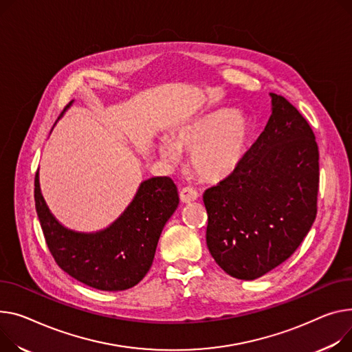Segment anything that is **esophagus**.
I'll use <instances>...</instances> for the list:
<instances>
[{
  "label": "esophagus",
  "mask_w": 352,
  "mask_h": 352,
  "mask_svg": "<svg viewBox=\"0 0 352 352\" xmlns=\"http://www.w3.org/2000/svg\"><path fill=\"white\" fill-rule=\"evenodd\" d=\"M197 198H198V192L194 188H191V186H184V188L179 191V199L184 204L192 202Z\"/></svg>",
  "instance_id": "34e87169"
}]
</instances>
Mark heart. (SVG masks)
<instances>
[{
    "mask_svg": "<svg viewBox=\"0 0 352 352\" xmlns=\"http://www.w3.org/2000/svg\"><path fill=\"white\" fill-rule=\"evenodd\" d=\"M250 140V123L242 113L218 110L184 126L173 142L161 140L160 154L175 160L178 151L191 153V166L205 181H221L235 173Z\"/></svg>",
    "mask_w": 352,
    "mask_h": 352,
    "instance_id": "1",
    "label": "heart"
}]
</instances>
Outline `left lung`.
Masks as SVG:
<instances>
[{
    "label": "left lung",
    "mask_w": 352,
    "mask_h": 352,
    "mask_svg": "<svg viewBox=\"0 0 352 352\" xmlns=\"http://www.w3.org/2000/svg\"><path fill=\"white\" fill-rule=\"evenodd\" d=\"M270 98V119L238 170L204 194L208 249L221 269L241 280L287 261L317 215L314 133L289 100Z\"/></svg>",
    "instance_id": "8db88e82"
}]
</instances>
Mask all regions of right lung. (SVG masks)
Segmentation results:
<instances>
[{
	"label": "right lung",
	"mask_w": 352,
	"mask_h": 352,
	"mask_svg": "<svg viewBox=\"0 0 352 352\" xmlns=\"http://www.w3.org/2000/svg\"><path fill=\"white\" fill-rule=\"evenodd\" d=\"M34 192L43 236L58 266L103 292L127 290L142 282L153 265L162 228L179 204L173 179L154 177L140 184L130 205L109 228L85 233L55 219L41 194L38 173Z\"/></svg>",
	"instance_id": "add662e5"
}]
</instances>
